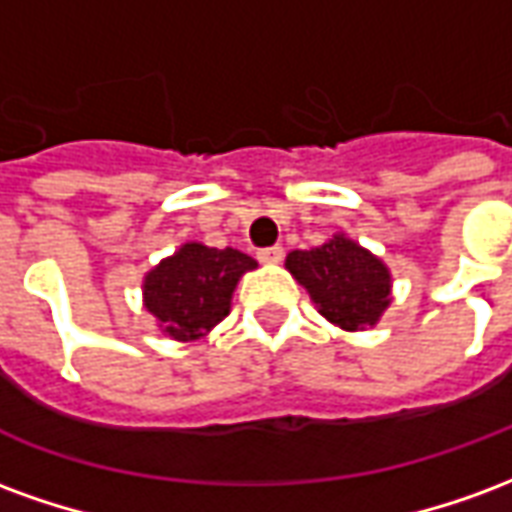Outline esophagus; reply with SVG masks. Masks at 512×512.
Returning <instances> with one entry per match:
<instances>
[{
    "instance_id": "34e87169",
    "label": "esophagus",
    "mask_w": 512,
    "mask_h": 512,
    "mask_svg": "<svg viewBox=\"0 0 512 512\" xmlns=\"http://www.w3.org/2000/svg\"><path fill=\"white\" fill-rule=\"evenodd\" d=\"M282 255H285V249H282L279 244H274V246H266V249H260V252H257V260H260V263H279Z\"/></svg>"
}]
</instances>
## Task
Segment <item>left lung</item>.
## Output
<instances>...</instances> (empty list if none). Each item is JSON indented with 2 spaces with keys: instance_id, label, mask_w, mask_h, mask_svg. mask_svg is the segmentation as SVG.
<instances>
[{
  "instance_id": "1",
  "label": "left lung",
  "mask_w": 512,
  "mask_h": 512,
  "mask_svg": "<svg viewBox=\"0 0 512 512\" xmlns=\"http://www.w3.org/2000/svg\"><path fill=\"white\" fill-rule=\"evenodd\" d=\"M285 266L310 290L323 318L348 332L373 326L389 304L386 266L343 235L310 252H290Z\"/></svg>"
}]
</instances>
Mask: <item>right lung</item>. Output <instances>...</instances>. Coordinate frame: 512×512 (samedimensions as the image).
<instances>
[{"label": "right lung", "instance_id": "obj_1", "mask_svg": "<svg viewBox=\"0 0 512 512\" xmlns=\"http://www.w3.org/2000/svg\"><path fill=\"white\" fill-rule=\"evenodd\" d=\"M257 263L238 249L186 244L145 279V307L175 340H197L230 312L238 277Z\"/></svg>", "mask_w": 512, "mask_h": 512}]
</instances>
